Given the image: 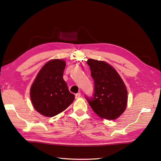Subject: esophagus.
I'll return each mask as SVG.
<instances>
[{
    "mask_svg": "<svg viewBox=\"0 0 161 161\" xmlns=\"http://www.w3.org/2000/svg\"><path fill=\"white\" fill-rule=\"evenodd\" d=\"M80 97V92H78L77 94H75V99L79 98Z\"/></svg>",
    "mask_w": 161,
    "mask_h": 161,
    "instance_id": "1",
    "label": "esophagus"
}]
</instances>
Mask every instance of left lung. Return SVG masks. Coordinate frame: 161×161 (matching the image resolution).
I'll list each match as a JSON object with an SVG mask.
<instances>
[{"instance_id":"1","label":"left lung","mask_w":161,"mask_h":161,"mask_svg":"<svg viewBox=\"0 0 161 161\" xmlns=\"http://www.w3.org/2000/svg\"><path fill=\"white\" fill-rule=\"evenodd\" d=\"M87 63L94 80V92L90 97H85L99 117L116 119L126 108L128 91L125 84L108 64L92 59H89Z\"/></svg>"}]
</instances>
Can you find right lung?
<instances>
[{
  "instance_id": "right-lung-1",
  "label": "right lung",
  "mask_w": 161,
  "mask_h": 161,
  "mask_svg": "<svg viewBox=\"0 0 161 161\" xmlns=\"http://www.w3.org/2000/svg\"><path fill=\"white\" fill-rule=\"evenodd\" d=\"M64 61L53 59L43 66L31 87L30 96L33 107L43 116L53 117L61 113L74 102L63 79Z\"/></svg>"
}]
</instances>
